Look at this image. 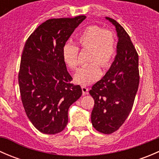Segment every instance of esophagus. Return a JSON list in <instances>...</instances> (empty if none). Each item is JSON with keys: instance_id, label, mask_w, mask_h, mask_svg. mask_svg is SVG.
Here are the masks:
<instances>
[{"instance_id": "esophagus-1", "label": "esophagus", "mask_w": 159, "mask_h": 159, "mask_svg": "<svg viewBox=\"0 0 159 159\" xmlns=\"http://www.w3.org/2000/svg\"><path fill=\"white\" fill-rule=\"evenodd\" d=\"M81 89H82V94L83 95H86V94H89V89L85 86H83L81 87Z\"/></svg>"}]
</instances>
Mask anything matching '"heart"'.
<instances>
[{"label":"heart","mask_w":159,"mask_h":159,"mask_svg":"<svg viewBox=\"0 0 159 159\" xmlns=\"http://www.w3.org/2000/svg\"><path fill=\"white\" fill-rule=\"evenodd\" d=\"M78 48L81 51L89 50L88 62H91L80 68L75 75V81L81 85H89L100 78L102 68L111 65L115 55V40L113 33L103 30L97 25H90L84 28L78 37ZM78 48L68 44L62 49V58L70 70L78 66Z\"/></svg>","instance_id":"1"}]
</instances>
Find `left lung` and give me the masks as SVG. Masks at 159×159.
Returning <instances> with one entry per match:
<instances>
[{
  "instance_id": "8db88e82",
  "label": "left lung",
  "mask_w": 159,
  "mask_h": 159,
  "mask_svg": "<svg viewBox=\"0 0 159 159\" xmlns=\"http://www.w3.org/2000/svg\"><path fill=\"white\" fill-rule=\"evenodd\" d=\"M105 19L116 29L117 54L109 70L89 94L94 100L93 127L103 134H111L122 125L132 108L139 84V55L125 30L114 19Z\"/></svg>"
}]
</instances>
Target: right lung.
I'll return each mask as SVG.
<instances>
[{"instance_id":"add662e5","label":"right lung","mask_w":159,"mask_h":159,"mask_svg":"<svg viewBox=\"0 0 159 159\" xmlns=\"http://www.w3.org/2000/svg\"><path fill=\"white\" fill-rule=\"evenodd\" d=\"M86 18H53L37 28L22 52L18 82L27 116L44 134L65 129L70 106L82 94L62 58V49L75 28Z\"/></svg>"}]
</instances>
